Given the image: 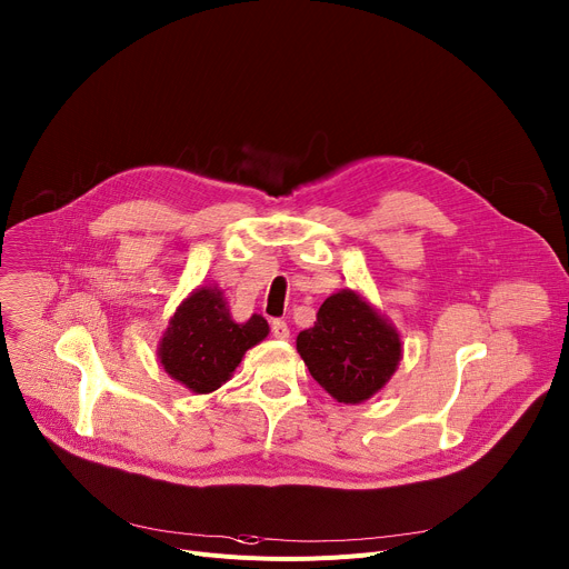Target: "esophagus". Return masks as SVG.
I'll return each mask as SVG.
<instances>
[{
	"mask_svg": "<svg viewBox=\"0 0 569 569\" xmlns=\"http://www.w3.org/2000/svg\"><path fill=\"white\" fill-rule=\"evenodd\" d=\"M272 336H274V338H279V340L290 338V329H288V325H286L283 320H272Z\"/></svg>",
	"mask_w": 569,
	"mask_h": 569,
	"instance_id": "1",
	"label": "esophagus"
}]
</instances>
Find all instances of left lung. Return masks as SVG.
<instances>
[{
  "instance_id": "8db88e82",
  "label": "left lung",
  "mask_w": 569,
  "mask_h": 569,
  "mask_svg": "<svg viewBox=\"0 0 569 569\" xmlns=\"http://www.w3.org/2000/svg\"><path fill=\"white\" fill-rule=\"evenodd\" d=\"M311 377L338 401L360 403L379 392L399 366L397 331L353 290L325 299L318 322L297 336Z\"/></svg>"
}]
</instances>
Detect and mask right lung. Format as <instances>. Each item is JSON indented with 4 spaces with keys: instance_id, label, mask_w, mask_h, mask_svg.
Listing matches in <instances>:
<instances>
[{
    "instance_id": "add662e5",
    "label": "right lung",
    "mask_w": 569,
    "mask_h": 569,
    "mask_svg": "<svg viewBox=\"0 0 569 569\" xmlns=\"http://www.w3.org/2000/svg\"><path fill=\"white\" fill-rule=\"evenodd\" d=\"M270 327L261 316L236 325L218 288L194 290L179 308L159 347L166 372L197 395L229 381L244 351L261 342Z\"/></svg>"
}]
</instances>
